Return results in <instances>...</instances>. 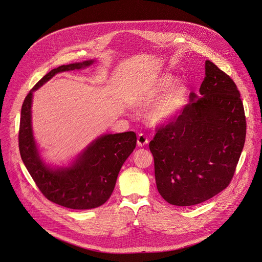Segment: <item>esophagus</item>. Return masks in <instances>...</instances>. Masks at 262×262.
Here are the masks:
<instances>
[{
	"label": "esophagus",
	"mask_w": 262,
	"mask_h": 262,
	"mask_svg": "<svg viewBox=\"0 0 262 262\" xmlns=\"http://www.w3.org/2000/svg\"><path fill=\"white\" fill-rule=\"evenodd\" d=\"M148 144V140L146 139L145 135L141 134L139 137H138V145L139 146H145V145Z\"/></svg>",
	"instance_id": "34e87169"
}]
</instances>
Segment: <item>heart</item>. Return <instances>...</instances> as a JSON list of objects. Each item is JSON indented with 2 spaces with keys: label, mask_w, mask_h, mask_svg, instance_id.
Wrapping results in <instances>:
<instances>
[{
  "label": "heart",
  "mask_w": 262,
  "mask_h": 262,
  "mask_svg": "<svg viewBox=\"0 0 262 262\" xmlns=\"http://www.w3.org/2000/svg\"><path fill=\"white\" fill-rule=\"evenodd\" d=\"M169 74H161L144 84L137 94V104L149 110L146 118L152 126H163L180 117L188 103L189 90L185 84H174Z\"/></svg>",
  "instance_id": "b5f03b06"
}]
</instances>
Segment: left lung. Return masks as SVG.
Here are the masks:
<instances>
[{
	"label": "left lung",
	"mask_w": 262,
	"mask_h": 262,
	"mask_svg": "<svg viewBox=\"0 0 262 262\" xmlns=\"http://www.w3.org/2000/svg\"><path fill=\"white\" fill-rule=\"evenodd\" d=\"M202 97L174 121L160 127L149 143L159 193L168 203L193 206L209 200L230 183L246 136L240 93L213 62H205Z\"/></svg>",
	"instance_id": "left-lung-1"
}]
</instances>
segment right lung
I'll list each match as a JSON object with an SVG mask.
<instances>
[{
  "instance_id": "1",
  "label": "right lung",
  "mask_w": 262,
  "mask_h": 262,
  "mask_svg": "<svg viewBox=\"0 0 262 262\" xmlns=\"http://www.w3.org/2000/svg\"><path fill=\"white\" fill-rule=\"evenodd\" d=\"M94 61L76 62L52 69L30 90L21 110L19 148L24 165L48 200L75 210L96 208L108 200L123 163L136 147L137 136L134 132L102 135L67 167H51L41 158L33 136L32 99L33 92L57 73L82 69Z\"/></svg>"
}]
</instances>
